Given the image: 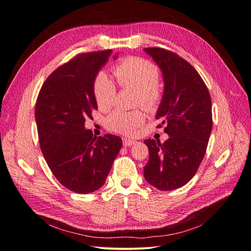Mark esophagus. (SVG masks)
I'll return each mask as SVG.
<instances>
[{"label": "esophagus", "instance_id": "esophagus-1", "mask_svg": "<svg viewBox=\"0 0 251 251\" xmlns=\"http://www.w3.org/2000/svg\"><path fill=\"white\" fill-rule=\"evenodd\" d=\"M136 142L133 140H129V139H123V145L125 147H129V146H132Z\"/></svg>", "mask_w": 251, "mask_h": 251}]
</instances>
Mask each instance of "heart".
Instances as JSON below:
<instances>
[{
	"instance_id": "obj_1",
	"label": "heart",
	"mask_w": 251,
	"mask_h": 251,
	"mask_svg": "<svg viewBox=\"0 0 251 251\" xmlns=\"http://www.w3.org/2000/svg\"><path fill=\"white\" fill-rule=\"evenodd\" d=\"M114 74L119 85L136 90L137 102L145 107H154L160 100L161 91L157 82L159 72L152 62L140 57H129L117 64ZM94 96L101 109H107L114 104L116 86L103 72L99 73L94 80ZM144 122L145 115L142 110L117 109L107 117L105 124L110 131L131 135Z\"/></svg>"
}]
</instances>
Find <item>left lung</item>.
Returning a JSON list of instances; mask_svg holds the SVG:
<instances>
[{
	"label": "left lung",
	"instance_id": "left-lung-1",
	"mask_svg": "<svg viewBox=\"0 0 251 251\" xmlns=\"http://www.w3.org/2000/svg\"><path fill=\"white\" fill-rule=\"evenodd\" d=\"M159 67L164 94L155 118L169 139L145 140L149 160L144 177L161 191L188 183L204 157L212 132V101L203 80L191 64L174 52L161 48L144 49Z\"/></svg>",
	"mask_w": 251,
	"mask_h": 251
}]
</instances>
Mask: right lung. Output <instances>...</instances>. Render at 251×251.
<instances>
[{
    "instance_id": "1",
    "label": "right lung",
    "mask_w": 251,
    "mask_h": 251,
    "mask_svg": "<svg viewBox=\"0 0 251 251\" xmlns=\"http://www.w3.org/2000/svg\"><path fill=\"white\" fill-rule=\"evenodd\" d=\"M111 52L82 53L62 64L47 78L36 100L35 120L43 155L56 179L78 194L102 187L122 148L119 136L97 137L84 128L85 119H92V110L98 108L94 80Z\"/></svg>"
}]
</instances>
